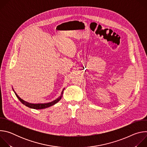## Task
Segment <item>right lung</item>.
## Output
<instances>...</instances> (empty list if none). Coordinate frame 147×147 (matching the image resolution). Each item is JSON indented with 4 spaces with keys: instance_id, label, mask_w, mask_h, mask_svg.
<instances>
[{
    "instance_id": "add662e5",
    "label": "right lung",
    "mask_w": 147,
    "mask_h": 147,
    "mask_svg": "<svg viewBox=\"0 0 147 147\" xmlns=\"http://www.w3.org/2000/svg\"><path fill=\"white\" fill-rule=\"evenodd\" d=\"M65 88L63 90L61 93V95L58 98H57L56 99H55V100L51 102H49V103H38V104H34V103H28L27 102H26L24 101V100H23L22 99H21L18 95L17 94L14 92L16 96L18 98V99H19V100L22 102L23 104H24V105H26V107H28V108H32V109H45V108H48L49 107H51L52 105H55V103H57L61 98L62 97V95H63V91H64ZM14 91V90H13Z\"/></svg>"
}]
</instances>
